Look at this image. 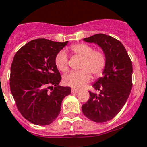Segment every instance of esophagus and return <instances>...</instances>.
Wrapping results in <instances>:
<instances>
[{
	"instance_id": "esophagus-1",
	"label": "esophagus",
	"mask_w": 147,
	"mask_h": 147,
	"mask_svg": "<svg viewBox=\"0 0 147 147\" xmlns=\"http://www.w3.org/2000/svg\"><path fill=\"white\" fill-rule=\"evenodd\" d=\"M79 92V90H78V89H75V88L71 89V92H72V93H77V92Z\"/></svg>"
}]
</instances>
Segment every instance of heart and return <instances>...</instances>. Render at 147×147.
I'll return each instance as SVG.
<instances>
[{
    "mask_svg": "<svg viewBox=\"0 0 147 147\" xmlns=\"http://www.w3.org/2000/svg\"><path fill=\"white\" fill-rule=\"evenodd\" d=\"M70 49L74 55L82 59L78 71H71L63 78L64 84L72 87H81L90 80V73L95 78L100 76L106 66L107 59L102 50L94 51L91 45L78 43L71 45ZM55 63L59 71L65 72L68 69V57L64 51L57 54Z\"/></svg>",
    "mask_w": 147,
    "mask_h": 147,
    "instance_id": "1",
    "label": "heart"
}]
</instances>
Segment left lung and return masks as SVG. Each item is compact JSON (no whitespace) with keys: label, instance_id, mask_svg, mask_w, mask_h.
Wrapping results in <instances>:
<instances>
[{"label":"left lung","instance_id":"left-lung-1","mask_svg":"<svg viewBox=\"0 0 147 147\" xmlns=\"http://www.w3.org/2000/svg\"><path fill=\"white\" fill-rule=\"evenodd\" d=\"M83 40L98 45L106 55L103 76L92 84L98 92L90 91L89 100L82 105L88 119L104 123L115 117L129 98L132 87V63L123 44L111 36L98 34Z\"/></svg>","mask_w":147,"mask_h":147}]
</instances>
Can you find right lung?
Segmentation results:
<instances>
[{
    "label": "right lung",
    "instance_id": "right-lung-1",
    "mask_svg": "<svg viewBox=\"0 0 147 147\" xmlns=\"http://www.w3.org/2000/svg\"><path fill=\"white\" fill-rule=\"evenodd\" d=\"M67 43L34 39L14 56L11 92L21 114L35 125H46L55 121L63 99L71 93L69 87L59 85L61 76L55 63L57 54Z\"/></svg>",
    "mask_w": 147,
    "mask_h": 147
}]
</instances>
